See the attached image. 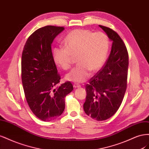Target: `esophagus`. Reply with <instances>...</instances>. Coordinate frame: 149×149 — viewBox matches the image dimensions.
I'll return each mask as SVG.
<instances>
[{
  "label": "esophagus",
  "mask_w": 149,
  "mask_h": 149,
  "mask_svg": "<svg viewBox=\"0 0 149 149\" xmlns=\"http://www.w3.org/2000/svg\"><path fill=\"white\" fill-rule=\"evenodd\" d=\"M73 87H74V88H80V87H81V85H80V84H77V83H74V84H73Z\"/></svg>",
  "instance_id": "esophagus-1"
}]
</instances>
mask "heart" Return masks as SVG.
I'll use <instances>...</instances> for the list:
<instances>
[{
  "label": "heart",
  "instance_id": "obj_1",
  "mask_svg": "<svg viewBox=\"0 0 149 149\" xmlns=\"http://www.w3.org/2000/svg\"><path fill=\"white\" fill-rule=\"evenodd\" d=\"M63 44L65 48H55L53 58L55 63L64 70H69L74 58L78 65L66 75V79L83 83L104 63L109 48L107 35L101 31L93 33L84 29H75L68 34Z\"/></svg>",
  "mask_w": 149,
  "mask_h": 149
}]
</instances>
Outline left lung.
Instances as JSON below:
<instances>
[{
  "instance_id": "left-lung-1",
  "label": "left lung",
  "mask_w": 149,
  "mask_h": 149,
  "mask_svg": "<svg viewBox=\"0 0 149 149\" xmlns=\"http://www.w3.org/2000/svg\"><path fill=\"white\" fill-rule=\"evenodd\" d=\"M112 41L110 55L104 65L86 85L87 92L83 108L96 120H104L119 108L127 88L129 55L119 35L112 29L99 25Z\"/></svg>"
}]
</instances>
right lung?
<instances>
[{
    "mask_svg": "<svg viewBox=\"0 0 149 149\" xmlns=\"http://www.w3.org/2000/svg\"><path fill=\"white\" fill-rule=\"evenodd\" d=\"M63 26L47 25L35 31L26 40L22 55V81L26 102L38 118L50 121L59 117L65 107V97L73 89L70 81L60 86L53 58L52 43Z\"/></svg>",
    "mask_w": 149,
    "mask_h": 149,
    "instance_id": "obj_1",
    "label": "right lung"
}]
</instances>
